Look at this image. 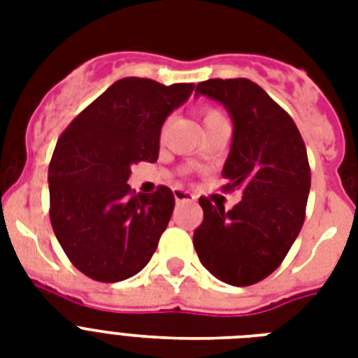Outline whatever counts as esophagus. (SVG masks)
Returning a JSON list of instances; mask_svg holds the SVG:
<instances>
[{
  "mask_svg": "<svg viewBox=\"0 0 358 358\" xmlns=\"http://www.w3.org/2000/svg\"><path fill=\"white\" fill-rule=\"evenodd\" d=\"M173 195H174V201H176V204H184V202L195 201V195H193V193H189V191L182 189V187H174Z\"/></svg>",
  "mask_w": 358,
  "mask_h": 358,
  "instance_id": "obj_1",
  "label": "esophagus"
}]
</instances>
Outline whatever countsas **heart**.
Returning a JSON list of instances; mask_svg holds the SVG:
<instances>
[{
    "label": "heart",
    "mask_w": 358,
    "mask_h": 358,
    "mask_svg": "<svg viewBox=\"0 0 358 358\" xmlns=\"http://www.w3.org/2000/svg\"><path fill=\"white\" fill-rule=\"evenodd\" d=\"M219 117H223V115L210 109V111H206V113H204V122H208V120H213V119H219Z\"/></svg>",
    "instance_id": "b5f03b06"
}]
</instances>
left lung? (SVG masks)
<instances>
[{
    "instance_id": "obj_1",
    "label": "left lung",
    "mask_w": 358,
    "mask_h": 358,
    "mask_svg": "<svg viewBox=\"0 0 358 358\" xmlns=\"http://www.w3.org/2000/svg\"><path fill=\"white\" fill-rule=\"evenodd\" d=\"M195 92L221 103L234 124L221 174L241 201L227 212L202 196L193 245L213 277L250 286L280 266L301 232L310 191L305 143L292 117L250 80H208Z\"/></svg>"
}]
</instances>
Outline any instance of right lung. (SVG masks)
<instances>
[{"mask_svg":"<svg viewBox=\"0 0 358 358\" xmlns=\"http://www.w3.org/2000/svg\"><path fill=\"white\" fill-rule=\"evenodd\" d=\"M193 83L122 78L87 106L59 137L50 219L69 260L98 282L134 277L150 262L174 210L173 191L131 195V165L159 156L162 126Z\"/></svg>","mask_w":358,"mask_h":358,"instance_id":"add662e5","label":"right lung"}]
</instances>
